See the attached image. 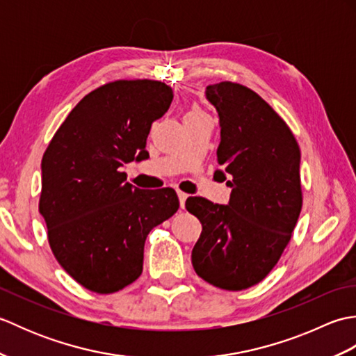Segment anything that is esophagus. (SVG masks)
I'll return each mask as SVG.
<instances>
[{"label": "esophagus", "mask_w": 356, "mask_h": 356, "mask_svg": "<svg viewBox=\"0 0 356 356\" xmlns=\"http://www.w3.org/2000/svg\"><path fill=\"white\" fill-rule=\"evenodd\" d=\"M177 195H179V202H180V208H185V200L188 199V194L184 193V191H177Z\"/></svg>", "instance_id": "34e87169"}]
</instances>
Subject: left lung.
Returning <instances> with one entry per match:
<instances>
[{"mask_svg": "<svg viewBox=\"0 0 356 356\" xmlns=\"http://www.w3.org/2000/svg\"><path fill=\"white\" fill-rule=\"evenodd\" d=\"M220 118L217 162L232 180L228 205L190 197L202 223L191 261L195 274L225 291L248 289L274 269L297 225L303 193L300 147L291 128L261 97L237 82L207 87Z\"/></svg>", "mask_w": 356, "mask_h": 356, "instance_id": "1", "label": "left lung"}]
</instances>
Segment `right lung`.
<instances>
[{"label": "right lung", "instance_id": "right-lung-1", "mask_svg": "<svg viewBox=\"0 0 356 356\" xmlns=\"http://www.w3.org/2000/svg\"><path fill=\"white\" fill-rule=\"evenodd\" d=\"M171 101L161 81L108 82L82 97L42 156L40 213L49 245L88 291L113 293L136 282L149 231L179 209L172 188L139 190L120 171L148 156L151 124Z\"/></svg>", "mask_w": 356, "mask_h": 356}]
</instances>
